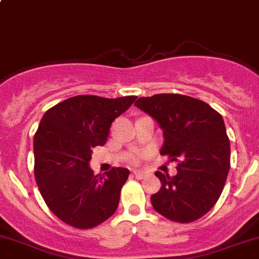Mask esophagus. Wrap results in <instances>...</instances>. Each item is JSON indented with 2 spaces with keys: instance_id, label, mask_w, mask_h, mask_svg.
<instances>
[{
  "instance_id": "obj_1",
  "label": "esophagus",
  "mask_w": 259,
  "mask_h": 259,
  "mask_svg": "<svg viewBox=\"0 0 259 259\" xmlns=\"http://www.w3.org/2000/svg\"><path fill=\"white\" fill-rule=\"evenodd\" d=\"M134 174L137 179H142L145 176H146V174H145V171H142V170H135Z\"/></svg>"
}]
</instances>
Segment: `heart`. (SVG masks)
Instances as JSON below:
<instances>
[{
  "label": "heart",
  "mask_w": 259,
  "mask_h": 259,
  "mask_svg": "<svg viewBox=\"0 0 259 259\" xmlns=\"http://www.w3.org/2000/svg\"><path fill=\"white\" fill-rule=\"evenodd\" d=\"M140 160V155H134V156H131V161L132 162H137Z\"/></svg>",
  "instance_id": "1"
}]
</instances>
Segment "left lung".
<instances>
[{
	"label": "left lung",
	"instance_id": "obj_1",
	"mask_svg": "<svg viewBox=\"0 0 259 259\" xmlns=\"http://www.w3.org/2000/svg\"><path fill=\"white\" fill-rule=\"evenodd\" d=\"M139 109L159 123L160 154L178 162L174 177L156 171L161 182L152 207L177 223H192L213 207L230 169V141L220 113L207 103L181 94L140 98Z\"/></svg>",
	"mask_w": 259,
	"mask_h": 259
}]
</instances>
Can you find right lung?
Here are the masks:
<instances>
[{"label":"right lung","mask_w":259,"mask_h":259,"mask_svg":"<svg viewBox=\"0 0 259 259\" xmlns=\"http://www.w3.org/2000/svg\"><path fill=\"white\" fill-rule=\"evenodd\" d=\"M136 98L77 95L44 113L34 136V174L47 206L63 223L90 229L117 210L130 170L113 168L94 176L91 154L107 142L112 122Z\"/></svg>","instance_id":"obj_1"}]
</instances>
